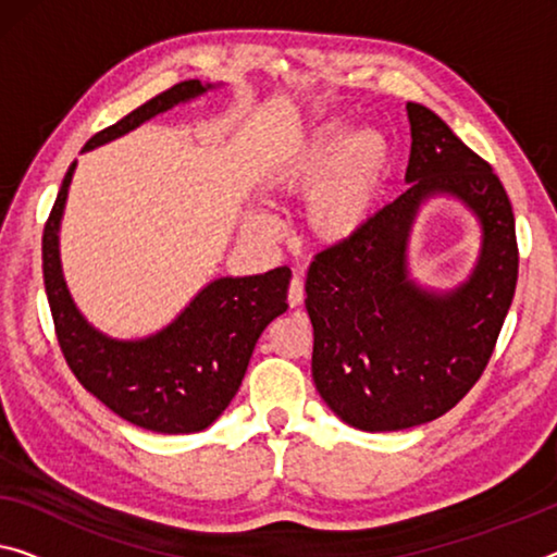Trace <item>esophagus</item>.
I'll list each match as a JSON object with an SVG mask.
<instances>
[{
	"instance_id": "esophagus-1",
	"label": "esophagus",
	"mask_w": 557,
	"mask_h": 557,
	"mask_svg": "<svg viewBox=\"0 0 557 557\" xmlns=\"http://www.w3.org/2000/svg\"><path fill=\"white\" fill-rule=\"evenodd\" d=\"M304 296H306L304 294V281L294 276V278H290V284H288V304L290 306H301Z\"/></svg>"
}]
</instances>
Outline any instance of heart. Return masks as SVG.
<instances>
[{"label": "heart", "mask_w": 557, "mask_h": 557, "mask_svg": "<svg viewBox=\"0 0 557 557\" xmlns=\"http://www.w3.org/2000/svg\"><path fill=\"white\" fill-rule=\"evenodd\" d=\"M391 174V144L379 129H361L346 139L344 126H323L308 139L271 159L259 186L276 199L304 196V228L321 246H344L361 236L379 211ZM244 228L271 236L263 213H249Z\"/></svg>", "instance_id": "heart-1"}]
</instances>
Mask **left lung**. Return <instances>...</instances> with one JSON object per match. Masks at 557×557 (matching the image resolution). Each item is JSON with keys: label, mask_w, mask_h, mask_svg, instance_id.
<instances>
[{"label": "left lung", "mask_w": 557, "mask_h": 557, "mask_svg": "<svg viewBox=\"0 0 557 557\" xmlns=\"http://www.w3.org/2000/svg\"><path fill=\"white\" fill-rule=\"evenodd\" d=\"M408 189L350 244L315 253L306 276L315 391L341 421L368 433L435 421L485 371L516 294V219L500 178L438 114L408 101ZM453 195L482 224V253L450 292L409 276L417 211Z\"/></svg>", "instance_id": "left-lung-1"}]
</instances>
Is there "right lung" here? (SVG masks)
<instances>
[{
  "instance_id": "right-lung-1",
  "label": "right lung",
  "mask_w": 557,
  "mask_h": 557,
  "mask_svg": "<svg viewBox=\"0 0 557 557\" xmlns=\"http://www.w3.org/2000/svg\"><path fill=\"white\" fill-rule=\"evenodd\" d=\"M216 87L199 79L174 84L122 122L94 134L82 151L114 141ZM74 169L76 161L66 171L41 236L45 288L66 363L82 386L124 421L153 433H199L224 413L242 386L256 341L288 308L290 271L281 267L259 276L213 278L169 326L134 341L111 338L76 308L59 259V226Z\"/></svg>"
}]
</instances>
